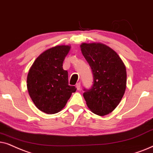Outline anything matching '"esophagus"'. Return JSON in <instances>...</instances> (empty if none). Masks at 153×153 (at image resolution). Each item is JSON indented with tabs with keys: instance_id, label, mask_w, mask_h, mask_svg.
<instances>
[{
	"instance_id": "34e87169",
	"label": "esophagus",
	"mask_w": 153,
	"mask_h": 153,
	"mask_svg": "<svg viewBox=\"0 0 153 153\" xmlns=\"http://www.w3.org/2000/svg\"><path fill=\"white\" fill-rule=\"evenodd\" d=\"M80 87H81V85H80V82L77 83V84H76V88H77V89H78V90H80Z\"/></svg>"
}]
</instances>
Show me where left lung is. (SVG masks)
<instances>
[{
	"instance_id": "8db88e82",
	"label": "left lung",
	"mask_w": 153,
	"mask_h": 153,
	"mask_svg": "<svg viewBox=\"0 0 153 153\" xmlns=\"http://www.w3.org/2000/svg\"><path fill=\"white\" fill-rule=\"evenodd\" d=\"M81 52L93 74V85L83 93L87 107L98 115L111 113L123 97L127 71L121 58L110 47L100 42L82 43Z\"/></svg>"
}]
</instances>
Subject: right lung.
Wrapping results in <instances>:
<instances>
[{"label":"right lung","mask_w":153,"mask_h":153,"mask_svg":"<svg viewBox=\"0 0 153 153\" xmlns=\"http://www.w3.org/2000/svg\"><path fill=\"white\" fill-rule=\"evenodd\" d=\"M69 45L48 49L35 60L28 71L27 89L33 102L40 111L54 114L62 111L76 91L68 85L67 71L63 62L70 50Z\"/></svg>","instance_id":"1"}]
</instances>
